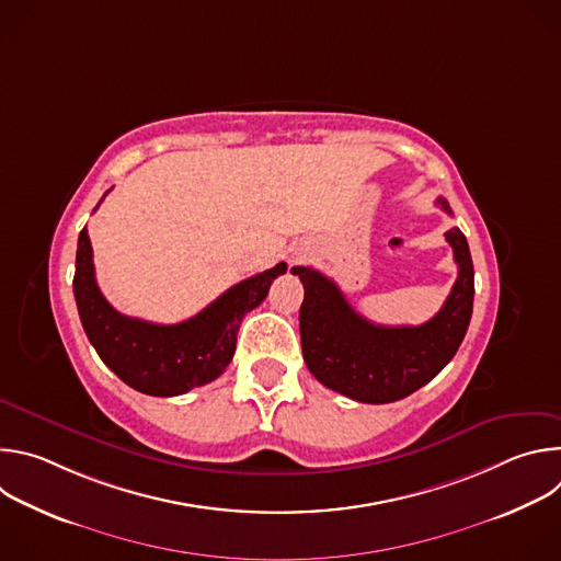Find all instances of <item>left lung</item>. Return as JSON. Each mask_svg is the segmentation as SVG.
Segmentation results:
<instances>
[{
  "label": "left lung",
  "mask_w": 561,
  "mask_h": 561,
  "mask_svg": "<svg viewBox=\"0 0 561 561\" xmlns=\"http://www.w3.org/2000/svg\"><path fill=\"white\" fill-rule=\"evenodd\" d=\"M437 204L453 215L448 202ZM457 262V282L442 310L422 327H379L346 301L333 279L295 266L304 284L299 308L301 353L308 370L327 388L355 402L388 404L428 383L457 353L472 314L474 271L463 232H446Z\"/></svg>",
  "instance_id": "left-lung-1"
}]
</instances>
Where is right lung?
I'll return each instance as SVG.
<instances>
[{
	"instance_id": "1",
	"label": "right lung",
	"mask_w": 561,
	"mask_h": 561,
	"mask_svg": "<svg viewBox=\"0 0 561 561\" xmlns=\"http://www.w3.org/2000/svg\"><path fill=\"white\" fill-rule=\"evenodd\" d=\"M284 273L286 262H279L275 268L234 284L186 322L152 324L122 314L106 301L95 282L93 247L84 228L77 239L72 293L87 337L102 362L139 392L175 397L226 370L242 317L266 299L273 279Z\"/></svg>"
}]
</instances>
